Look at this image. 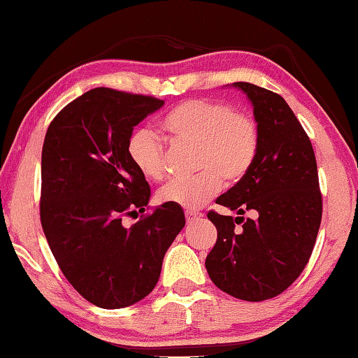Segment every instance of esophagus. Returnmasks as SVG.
Listing matches in <instances>:
<instances>
[{
  "mask_svg": "<svg viewBox=\"0 0 358 358\" xmlns=\"http://www.w3.org/2000/svg\"><path fill=\"white\" fill-rule=\"evenodd\" d=\"M185 216H186V221H187V222H194V221L201 220V217H202L203 215H202V213H199V211L186 210V211H185Z\"/></svg>",
  "mask_w": 358,
  "mask_h": 358,
  "instance_id": "obj_1",
  "label": "esophagus"
}]
</instances>
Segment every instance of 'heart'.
Wrapping results in <instances>:
<instances>
[{"label":"heart","instance_id":"heart-1","mask_svg":"<svg viewBox=\"0 0 358 358\" xmlns=\"http://www.w3.org/2000/svg\"><path fill=\"white\" fill-rule=\"evenodd\" d=\"M175 142L197 147L196 171L191 178H178L159 191V201L181 208L203 207L227 185L243 180L259 153L256 120L224 101L189 99L175 106L161 121ZM128 153L145 178L166 177V147L153 132L141 129L131 136Z\"/></svg>","mask_w":358,"mask_h":358}]
</instances>
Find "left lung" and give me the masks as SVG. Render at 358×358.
<instances>
[{
  "instance_id": "obj_1",
  "label": "left lung",
  "mask_w": 358,
  "mask_h": 358,
  "mask_svg": "<svg viewBox=\"0 0 358 358\" xmlns=\"http://www.w3.org/2000/svg\"><path fill=\"white\" fill-rule=\"evenodd\" d=\"M234 87L254 107L259 153L250 173L216 199L240 216L208 211L217 238L205 266L226 294L262 301L284 292L305 270L322 220V194L311 141L287 102L257 85ZM250 209L256 217L241 216Z\"/></svg>"
}]
</instances>
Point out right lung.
<instances>
[{
    "instance_id": "1",
    "label": "right lung",
    "mask_w": 358,
    "mask_h": 358,
    "mask_svg": "<svg viewBox=\"0 0 358 358\" xmlns=\"http://www.w3.org/2000/svg\"><path fill=\"white\" fill-rule=\"evenodd\" d=\"M164 101L94 88L48 126L41 162V224L53 257L85 300L106 310L131 306L155 289L164 254L185 227L181 207L145 213L151 191L132 164V129Z\"/></svg>"
}]
</instances>
